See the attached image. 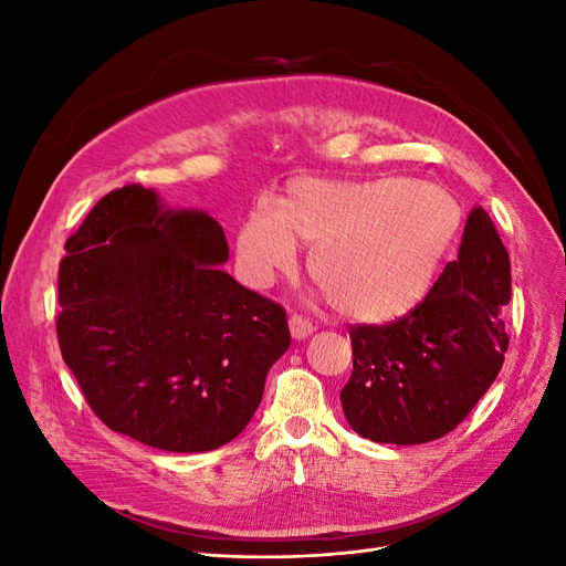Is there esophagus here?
<instances>
[{
	"label": "esophagus",
	"instance_id": "obj_1",
	"mask_svg": "<svg viewBox=\"0 0 566 566\" xmlns=\"http://www.w3.org/2000/svg\"><path fill=\"white\" fill-rule=\"evenodd\" d=\"M287 325H290V335H293L295 339H306L316 331L312 321H306V318H302L297 314H293V316L287 318Z\"/></svg>",
	"mask_w": 566,
	"mask_h": 566
}]
</instances>
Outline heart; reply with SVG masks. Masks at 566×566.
<instances>
[{"label":"heart","instance_id":"b5f03b06","mask_svg":"<svg viewBox=\"0 0 566 566\" xmlns=\"http://www.w3.org/2000/svg\"><path fill=\"white\" fill-rule=\"evenodd\" d=\"M460 229L441 186L410 179H297L276 208L260 202L238 229L235 260L252 287H271L312 245L310 271L337 310L366 323L413 312Z\"/></svg>","mask_w":566,"mask_h":566}]
</instances>
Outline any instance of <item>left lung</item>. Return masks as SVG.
<instances>
[{
	"mask_svg": "<svg viewBox=\"0 0 566 566\" xmlns=\"http://www.w3.org/2000/svg\"><path fill=\"white\" fill-rule=\"evenodd\" d=\"M510 256L484 208H472L458 260L403 318L349 331L354 370L339 401L356 434L416 447L468 418L507 352Z\"/></svg>",
	"mask_w": 566,
	"mask_h": 566,
	"instance_id": "8db88e82",
	"label": "left lung"
}]
</instances>
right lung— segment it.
I'll return each mask as SVG.
<instances>
[{
	"instance_id": "1",
	"label": "right lung",
	"mask_w": 566,
	"mask_h": 566,
	"mask_svg": "<svg viewBox=\"0 0 566 566\" xmlns=\"http://www.w3.org/2000/svg\"><path fill=\"white\" fill-rule=\"evenodd\" d=\"M65 252L59 345L94 413L172 453L241 434L290 331L283 306L221 266L219 221L132 184L94 205Z\"/></svg>"
}]
</instances>
